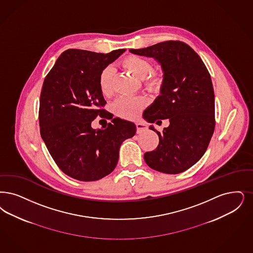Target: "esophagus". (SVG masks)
<instances>
[{
  "mask_svg": "<svg viewBox=\"0 0 253 253\" xmlns=\"http://www.w3.org/2000/svg\"><path fill=\"white\" fill-rule=\"evenodd\" d=\"M135 126H136V132L137 133H140L142 131H146L148 129L147 125L145 123H142V122H137L135 124Z\"/></svg>",
  "mask_w": 253,
  "mask_h": 253,
  "instance_id": "34e87169",
  "label": "esophagus"
}]
</instances>
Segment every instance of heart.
<instances>
[{
    "mask_svg": "<svg viewBox=\"0 0 253 253\" xmlns=\"http://www.w3.org/2000/svg\"><path fill=\"white\" fill-rule=\"evenodd\" d=\"M122 66L127 71L142 80L146 89L157 93L164 85V74L161 71H152V63L148 59L138 55H129L122 61ZM114 70L111 67L102 69L99 75V87L104 97H110L113 93ZM147 100L142 96L121 97L112 104L113 112L126 120L136 119L142 109L146 106Z\"/></svg>",
    "mask_w": 253,
    "mask_h": 253,
    "instance_id": "obj_1",
    "label": "heart"
}]
</instances>
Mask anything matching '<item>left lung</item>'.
<instances>
[{"label": "left lung", "mask_w": 253, "mask_h": 253, "mask_svg": "<svg viewBox=\"0 0 253 253\" xmlns=\"http://www.w3.org/2000/svg\"><path fill=\"white\" fill-rule=\"evenodd\" d=\"M130 52L152 57L164 73L160 95L145 111V120L160 125L169 119L162 132L154 129L159 144L144 159L152 169L167 174L185 171L206 152L214 130V93L211 76L202 58L181 41H165Z\"/></svg>", "instance_id": "1"}]
</instances>
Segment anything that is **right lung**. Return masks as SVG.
I'll list each match as a JSON object with an SVG mask.
<instances>
[{"label":"right lung","mask_w":253,"mask_h":253,"mask_svg":"<svg viewBox=\"0 0 253 253\" xmlns=\"http://www.w3.org/2000/svg\"><path fill=\"white\" fill-rule=\"evenodd\" d=\"M125 49L97 53L70 49L64 51L46 76L40 101L41 134L62 171L83 182L98 181L110 174L119 161L122 142L136 131L134 123L113 119L99 87V75ZM98 115L112 119L95 130Z\"/></svg>","instance_id":"obj_1"}]
</instances>
